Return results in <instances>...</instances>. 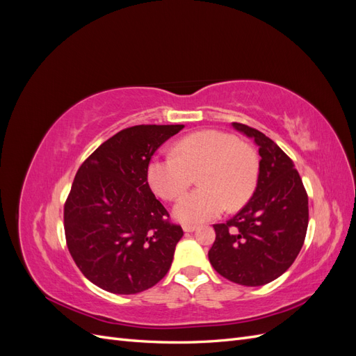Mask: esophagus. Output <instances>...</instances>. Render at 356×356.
<instances>
[{"mask_svg":"<svg viewBox=\"0 0 356 356\" xmlns=\"http://www.w3.org/2000/svg\"><path fill=\"white\" fill-rule=\"evenodd\" d=\"M182 229H184V232H187V233H191V232H195V230L197 229V225H193V224H184V225H182Z\"/></svg>","mask_w":356,"mask_h":356,"instance_id":"1","label":"esophagus"}]
</instances>
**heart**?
I'll use <instances>...</instances> for the list:
<instances>
[{
  "label": "heart",
  "instance_id": "1",
  "mask_svg": "<svg viewBox=\"0 0 356 356\" xmlns=\"http://www.w3.org/2000/svg\"><path fill=\"white\" fill-rule=\"evenodd\" d=\"M199 178L197 190L175 207V217L187 224L211 221L227 207L234 211L251 199L258 184L260 160L257 152L238 136L202 131L179 139L172 154L148 163L147 179L157 196L175 200Z\"/></svg>",
  "mask_w": 356,
  "mask_h": 356
}]
</instances>
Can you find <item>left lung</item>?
<instances>
[{
  "mask_svg": "<svg viewBox=\"0 0 356 356\" xmlns=\"http://www.w3.org/2000/svg\"><path fill=\"white\" fill-rule=\"evenodd\" d=\"M233 127L254 138L260 175L250 202L229 221L213 224L217 236L208 257L222 277L260 286L285 273L297 258L307 232L309 199L293 160L277 144L254 127Z\"/></svg>",
  "mask_w": 356,
  "mask_h": 356,
  "instance_id": "8db88e82",
  "label": "left lung"
}]
</instances>
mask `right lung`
I'll return each instance as SVG.
<instances>
[{
	"mask_svg": "<svg viewBox=\"0 0 356 356\" xmlns=\"http://www.w3.org/2000/svg\"><path fill=\"white\" fill-rule=\"evenodd\" d=\"M182 124H138L106 139L75 174L63 207L68 251L92 284L136 294L165 277L181 225L169 221L147 181L156 149Z\"/></svg>",
	"mask_w": 356,
	"mask_h": 356,
	"instance_id": "obj_1",
	"label": "right lung"
}]
</instances>
